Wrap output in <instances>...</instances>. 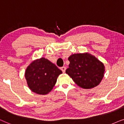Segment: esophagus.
Listing matches in <instances>:
<instances>
[{
  "label": "esophagus",
  "instance_id": "34e87169",
  "mask_svg": "<svg viewBox=\"0 0 124 124\" xmlns=\"http://www.w3.org/2000/svg\"><path fill=\"white\" fill-rule=\"evenodd\" d=\"M61 70L62 71V72H65V71H66V67L65 66H63V67H62L61 68Z\"/></svg>",
  "mask_w": 124,
  "mask_h": 124
}]
</instances>
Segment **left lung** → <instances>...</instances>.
Instances as JSON below:
<instances>
[{
    "instance_id": "1",
    "label": "left lung",
    "mask_w": 124,
    "mask_h": 124,
    "mask_svg": "<svg viewBox=\"0 0 124 124\" xmlns=\"http://www.w3.org/2000/svg\"><path fill=\"white\" fill-rule=\"evenodd\" d=\"M68 59L70 64L66 73L78 85L90 89L99 85L104 77L105 67L99 59L87 53L72 54Z\"/></svg>"
}]
</instances>
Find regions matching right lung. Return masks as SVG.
Segmentation results:
<instances>
[{
    "mask_svg": "<svg viewBox=\"0 0 124 124\" xmlns=\"http://www.w3.org/2000/svg\"><path fill=\"white\" fill-rule=\"evenodd\" d=\"M62 71L45 58L33 61L26 69L25 77L31 91L39 95L50 92Z\"/></svg>",
    "mask_w": 124,
    "mask_h": 124,
    "instance_id": "add662e5",
    "label": "right lung"
}]
</instances>
